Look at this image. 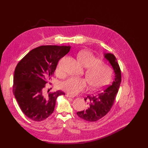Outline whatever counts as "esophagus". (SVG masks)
Segmentation results:
<instances>
[{
	"instance_id": "obj_1",
	"label": "esophagus",
	"mask_w": 148,
	"mask_h": 148,
	"mask_svg": "<svg viewBox=\"0 0 148 148\" xmlns=\"http://www.w3.org/2000/svg\"><path fill=\"white\" fill-rule=\"evenodd\" d=\"M66 97H70V98H74L73 96L69 95V94H68V93L67 94V95H66Z\"/></svg>"
}]
</instances>
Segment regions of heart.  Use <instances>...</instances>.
<instances>
[{
	"instance_id": "heart-1",
	"label": "heart",
	"mask_w": 148,
	"mask_h": 148,
	"mask_svg": "<svg viewBox=\"0 0 148 148\" xmlns=\"http://www.w3.org/2000/svg\"><path fill=\"white\" fill-rule=\"evenodd\" d=\"M77 59L84 67H86V79L72 77L60 84V88L71 95H76L87 89L88 81L93 89L98 90L108 84L112 76V71L109 65L102 63L92 52L88 50L81 51L77 54ZM56 72H62V64L60 62L56 67Z\"/></svg>"
}]
</instances>
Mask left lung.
Segmentation results:
<instances>
[{
  "mask_svg": "<svg viewBox=\"0 0 148 148\" xmlns=\"http://www.w3.org/2000/svg\"><path fill=\"white\" fill-rule=\"evenodd\" d=\"M104 57L108 60L114 69L115 76L111 85L107 86L96 95H88L84 98L88 102V108L77 112L81 119L88 121H97L109 112L114 103L121 81V70L115 56L106 53Z\"/></svg>",
  "mask_w": 148,
  "mask_h": 148,
  "instance_id": "left-lung-1",
  "label": "left lung"
}]
</instances>
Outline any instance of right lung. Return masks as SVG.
Segmentation results:
<instances>
[{"mask_svg":"<svg viewBox=\"0 0 148 148\" xmlns=\"http://www.w3.org/2000/svg\"><path fill=\"white\" fill-rule=\"evenodd\" d=\"M71 46H40L31 50L18 62L14 72L12 92L25 116L40 121L54 111L61 90L44 93L45 84L53 76L58 61L67 54Z\"/></svg>","mask_w":148,"mask_h":148,"instance_id":"right-lung-1","label":"right lung"}]
</instances>
